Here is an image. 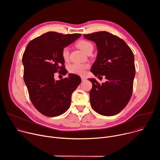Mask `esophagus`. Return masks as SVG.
<instances>
[{"mask_svg": "<svg viewBox=\"0 0 160 160\" xmlns=\"http://www.w3.org/2000/svg\"><path fill=\"white\" fill-rule=\"evenodd\" d=\"M81 79H82V82H84V81H85L87 79H86V78H85V77H81Z\"/></svg>", "mask_w": 160, "mask_h": 160, "instance_id": "obj_1", "label": "esophagus"}]
</instances>
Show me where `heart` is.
<instances>
[{"instance_id":"heart-1","label":"heart","mask_w":160,"mask_h":160,"mask_svg":"<svg viewBox=\"0 0 160 160\" xmlns=\"http://www.w3.org/2000/svg\"><path fill=\"white\" fill-rule=\"evenodd\" d=\"M77 47L80 49L82 51L85 53H87L88 51L93 50V45L90 42L81 39L78 40L77 43ZM70 50L68 47H64L61 51V56L62 59L66 61L69 59ZM89 68V65L87 64L82 63H72L68 66V71L70 73L78 75H84L86 70Z\"/></svg>"}]
</instances>
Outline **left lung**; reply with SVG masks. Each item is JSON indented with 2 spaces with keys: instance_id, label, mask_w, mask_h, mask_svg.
I'll return each instance as SVG.
<instances>
[{
  "instance_id": "obj_1",
  "label": "left lung",
  "mask_w": 160,
  "mask_h": 160,
  "mask_svg": "<svg viewBox=\"0 0 160 160\" xmlns=\"http://www.w3.org/2000/svg\"><path fill=\"white\" fill-rule=\"evenodd\" d=\"M94 41L98 51L90 72L94 75H105L107 81L100 84L88 78L92 88L90 91V104L103 116H113L122 111L129 102L135 74L134 56L125 42L107 32L83 35Z\"/></svg>"
}]
</instances>
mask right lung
Returning a JSON list of instances; mask_svg holds the SVG:
<instances>
[{"label": "right lung", "mask_w": 160, "mask_h": 160, "mask_svg": "<svg viewBox=\"0 0 160 160\" xmlns=\"http://www.w3.org/2000/svg\"><path fill=\"white\" fill-rule=\"evenodd\" d=\"M81 36L49 32L31 40L22 55L23 78L30 99L42 115L57 117L70 108L72 94L81 82L75 74L56 81L54 73H67L61 56L63 48Z\"/></svg>", "instance_id": "1"}]
</instances>
